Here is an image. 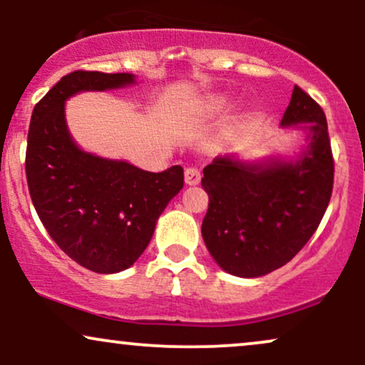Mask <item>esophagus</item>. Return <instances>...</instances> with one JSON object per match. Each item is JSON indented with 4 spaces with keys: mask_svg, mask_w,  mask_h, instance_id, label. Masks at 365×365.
<instances>
[{
    "mask_svg": "<svg viewBox=\"0 0 365 365\" xmlns=\"http://www.w3.org/2000/svg\"><path fill=\"white\" fill-rule=\"evenodd\" d=\"M202 175H200V170L194 168V166H188L185 170V183L187 185H197L200 182Z\"/></svg>",
    "mask_w": 365,
    "mask_h": 365,
    "instance_id": "1",
    "label": "esophagus"
}]
</instances>
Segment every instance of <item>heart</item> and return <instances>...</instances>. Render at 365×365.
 Returning a JSON list of instances; mask_svg holds the SVG:
<instances>
[{
  "mask_svg": "<svg viewBox=\"0 0 365 365\" xmlns=\"http://www.w3.org/2000/svg\"><path fill=\"white\" fill-rule=\"evenodd\" d=\"M230 104V99L225 98V96H216V98H212L211 101L207 103V111L209 113H220L228 108Z\"/></svg>",
  "mask_w": 365,
  "mask_h": 365,
  "instance_id": "heart-1",
  "label": "heart"
}]
</instances>
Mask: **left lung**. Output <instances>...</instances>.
Wrapping results in <instances>:
<instances>
[{"label": "left lung", "mask_w": 365, "mask_h": 365, "mask_svg": "<svg viewBox=\"0 0 365 365\" xmlns=\"http://www.w3.org/2000/svg\"><path fill=\"white\" fill-rule=\"evenodd\" d=\"M282 125L307 132V148L297 161L250 165L217 156L202 171L209 195L204 244L230 274L257 278L292 261L329 204L334 163L322 108L295 86Z\"/></svg>", "instance_id": "1"}]
</instances>
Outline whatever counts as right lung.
<instances>
[{
    "label": "right lung",
    "mask_w": 365,
    "mask_h": 365,
    "mask_svg": "<svg viewBox=\"0 0 365 365\" xmlns=\"http://www.w3.org/2000/svg\"><path fill=\"white\" fill-rule=\"evenodd\" d=\"M133 82L132 73L65 75L36 104L29 127L25 173L37 216L63 252L101 274L127 269L140 257L158 217L183 187L180 165L150 173L94 156L66 128L65 101L73 94Z\"/></svg>",
    "instance_id": "1"
}]
</instances>
